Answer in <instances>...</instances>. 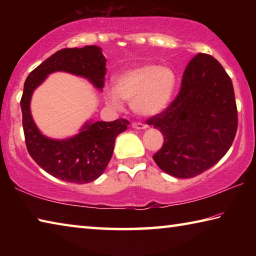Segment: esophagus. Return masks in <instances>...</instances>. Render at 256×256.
I'll return each mask as SVG.
<instances>
[{"instance_id": "obj_1", "label": "esophagus", "mask_w": 256, "mask_h": 256, "mask_svg": "<svg viewBox=\"0 0 256 256\" xmlns=\"http://www.w3.org/2000/svg\"><path fill=\"white\" fill-rule=\"evenodd\" d=\"M132 128H136V130H146L148 126H146V125L144 124V123L134 122V123H132Z\"/></svg>"}]
</instances>
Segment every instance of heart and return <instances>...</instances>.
<instances>
[{
	"mask_svg": "<svg viewBox=\"0 0 256 256\" xmlns=\"http://www.w3.org/2000/svg\"><path fill=\"white\" fill-rule=\"evenodd\" d=\"M175 84V73L170 68L142 64L120 73L115 79V90L108 89L106 96L112 105L118 106L123 99L131 102L136 114L152 116L166 108Z\"/></svg>",
	"mask_w": 256,
	"mask_h": 256,
	"instance_id": "1",
	"label": "heart"
}]
</instances>
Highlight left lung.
<instances>
[{
  "label": "left lung",
  "instance_id": "8db88e82",
  "mask_svg": "<svg viewBox=\"0 0 256 256\" xmlns=\"http://www.w3.org/2000/svg\"><path fill=\"white\" fill-rule=\"evenodd\" d=\"M146 124L164 136L154 154L160 170L178 178L202 174L226 154L236 136L232 79L214 58L196 54L185 68L178 94Z\"/></svg>",
  "mask_w": 256,
  "mask_h": 256
}]
</instances>
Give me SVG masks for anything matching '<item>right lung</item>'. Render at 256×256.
Wrapping results in <instances>:
<instances>
[{"label":"right lung","instance_id":"obj_1","mask_svg":"<svg viewBox=\"0 0 256 256\" xmlns=\"http://www.w3.org/2000/svg\"><path fill=\"white\" fill-rule=\"evenodd\" d=\"M56 71H64L88 79L102 89L106 76V58L98 46L58 50L29 73L20 100L26 146L32 158L50 175L76 184L97 180L114 151L115 138L128 128L130 122L118 118L112 122H89L76 136L54 140L42 136L30 112V99L34 90L45 78Z\"/></svg>","mask_w":256,"mask_h":256}]
</instances>
